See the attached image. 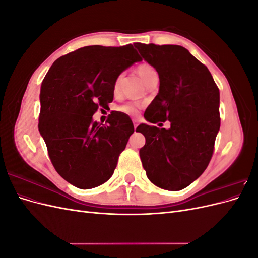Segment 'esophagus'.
Listing matches in <instances>:
<instances>
[{
  "instance_id": "34e87169",
  "label": "esophagus",
  "mask_w": 258,
  "mask_h": 258,
  "mask_svg": "<svg viewBox=\"0 0 258 258\" xmlns=\"http://www.w3.org/2000/svg\"><path fill=\"white\" fill-rule=\"evenodd\" d=\"M139 126V121H138V119H134V127H135V129H137V127Z\"/></svg>"
}]
</instances>
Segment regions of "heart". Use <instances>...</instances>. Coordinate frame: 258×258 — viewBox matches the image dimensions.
<instances>
[{
    "label": "heart",
    "instance_id": "obj_1",
    "mask_svg": "<svg viewBox=\"0 0 258 258\" xmlns=\"http://www.w3.org/2000/svg\"><path fill=\"white\" fill-rule=\"evenodd\" d=\"M137 72L139 74V76L141 77L142 81L144 83H146L148 80L152 79L154 76H157V72H156V70L148 63H141L137 67ZM119 82H120V77L116 80L115 84H114V91L116 92L118 90L119 87ZM118 110L122 113H126L128 115H134L136 114L137 110H138V105L136 103H127L124 105H121L118 107Z\"/></svg>",
    "mask_w": 258,
    "mask_h": 258
}]
</instances>
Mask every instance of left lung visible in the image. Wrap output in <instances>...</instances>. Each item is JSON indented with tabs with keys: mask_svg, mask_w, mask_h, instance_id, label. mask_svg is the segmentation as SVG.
<instances>
[{
	"mask_svg": "<svg viewBox=\"0 0 258 258\" xmlns=\"http://www.w3.org/2000/svg\"><path fill=\"white\" fill-rule=\"evenodd\" d=\"M159 75V92L144 113L147 121L169 120L170 129L141 123L140 157L150 181L181 190L207 169L221 126L220 90L208 68L178 45L136 43Z\"/></svg>",
	"mask_w": 258,
	"mask_h": 258,
	"instance_id": "left-lung-1",
	"label": "left lung"
}]
</instances>
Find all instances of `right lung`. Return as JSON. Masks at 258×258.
Wrapping results in <instances>:
<instances>
[{
  "label": "right lung",
  "instance_id": "add662e5",
  "mask_svg": "<svg viewBox=\"0 0 258 258\" xmlns=\"http://www.w3.org/2000/svg\"><path fill=\"white\" fill-rule=\"evenodd\" d=\"M141 60L131 44L86 46L57 59L43 80L38 130L52 166L77 188H93L114 173L134 123L121 112H111L105 124L92 116L113 101L119 74Z\"/></svg>",
  "mask_w": 258,
  "mask_h": 258
}]
</instances>
